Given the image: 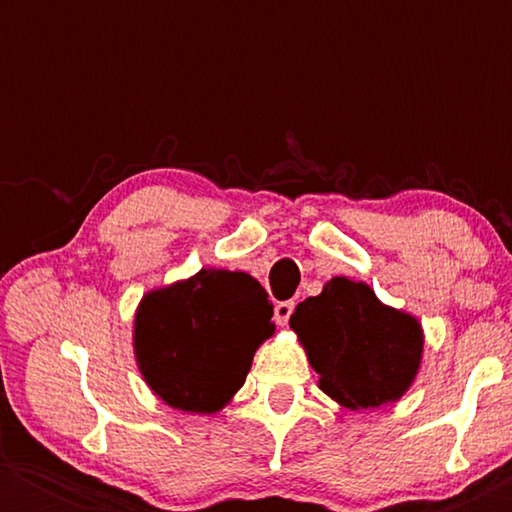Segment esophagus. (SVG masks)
<instances>
[{
    "instance_id": "1",
    "label": "esophagus",
    "mask_w": 512,
    "mask_h": 512,
    "mask_svg": "<svg viewBox=\"0 0 512 512\" xmlns=\"http://www.w3.org/2000/svg\"><path fill=\"white\" fill-rule=\"evenodd\" d=\"M293 307H296V303L293 300H284V303H277L275 305V321L279 326H286L289 324L291 314H293Z\"/></svg>"
}]
</instances>
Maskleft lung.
<instances>
[{
  "label": "left lung",
  "mask_w": 512,
  "mask_h": 512,
  "mask_svg": "<svg viewBox=\"0 0 512 512\" xmlns=\"http://www.w3.org/2000/svg\"><path fill=\"white\" fill-rule=\"evenodd\" d=\"M319 387L342 408L366 410L398 401L422 363V324L377 300L363 282L333 277L319 296L291 314Z\"/></svg>",
  "instance_id": "8db88e82"
}]
</instances>
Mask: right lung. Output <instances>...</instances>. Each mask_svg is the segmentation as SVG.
Returning a JSON list of instances; mask_svg holds the SVG:
<instances>
[{
    "instance_id": "obj_1",
    "label": "right lung",
    "mask_w": 512,
    "mask_h": 512,
    "mask_svg": "<svg viewBox=\"0 0 512 512\" xmlns=\"http://www.w3.org/2000/svg\"><path fill=\"white\" fill-rule=\"evenodd\" d=\"M268 293L247 272L202 268L149 291L135 314V356L153 394L174 410L214 415L247 380L272 324Z\"/></svg>"
}]
</instances>
